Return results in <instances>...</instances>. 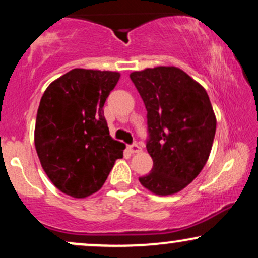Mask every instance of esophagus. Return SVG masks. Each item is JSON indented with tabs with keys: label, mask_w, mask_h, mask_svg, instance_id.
<instances>
[{
	"label": "esophagus",
	"mask_w": 258,
	"mask_h": 258,
	"mask_svg": "<svg viewBox=\"0 0 258 258\" xmlns=\"http://www.w3.org/2000/svg\"><path fill=\"white\" fill-rule=\"evenodd\" d=\"M127 149H128L130 153L132 154H136V153H141L142 152V148L138 146V144H131V146L127 147Z\"/></svg>",
	"instance_id": "34e87169"
}]
</instances>
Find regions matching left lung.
<instances>
[{
    "instance_id": "left-lung-1",
    "label": "left lung",
    "mask_w": 258,
    "mask_h": 258,
    "mask_svg": "<svg viewBox=\"0 0 258 258\" xmlns=\"http://www.w3.org/2000/svg\"><path fill=\"white\" fill-rule=\"evenodd\" d=\"M147 109V150L152 172L141 184L158 195L178 193L205 166L216 133V116L205 88L176 67L130 75Z\"/></svg>"
}]
</instances>
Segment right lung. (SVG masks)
I'll use <instances>...</instances> for the list:
<instances>
[{"mask_svg": "<svg viewBox=\"0 0 258 258\" xmlns=\"http://www.w3.org/2000/svg\"><path fill=\"white\" fill-rule=\"evenodd\" d=\"M120 74L73 69L44 91L35 125L42 168L60 191L86 198L98 191L125 144L109 135L103 106Z\"/></svg>", "mask_w": 258, "mask_h": 258, "instance_id": "1", "label": "right lung"}]
</instances>
